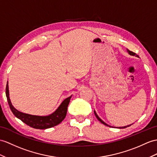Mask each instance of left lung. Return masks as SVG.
I'll list each match as a JSON object with an SVG mask.
<instances>
[{
    "label": "left lung",
    "mask_w": 157,
    "mask_h": 157,
    "mask_svg": "<svg viewBox=\"0 0 157 157\" xmlns=\"http://www.w3.org/2000/svg\"><path fill=\"white\" fill-rule=\"evenodd\" d=\"M127 52H128V54L130 55H132V56H135V55H136L137 57H139V56L138 55H137L136 54V53H135V52H132V51H129V50L128 49H127ZM94 114H95V116H96V117L97 118V119L99 121H100L101 122V123H102V124H104L105 125H106V126H108V127H110V126H109V125H108L107 124H106L105 123V122H103L101 119V118H99L98 117V115H97V113H96V112H95L94 111ZM131 124H130V125H128V126H125V127H118V128H127V127H130V126H131Z\"/></svg>",
    "instance_id": "obj_1"
}]
</instances>
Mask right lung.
<instances>
[{"mask_svg": "<svg viewBox=\"0 0 157 157\" xmlns=\"http://www.w3.org/2000/svg\"><path fill=\"white\" fill-rule=\"evenodd\" d=\"M6 96L7 98V101H8L10 109L11 111L14 114V115L21 120L26 124L29 125V127L36 129L49 128L60 124L64 119V118H65L67 115V107L68 104H69L70 99L71 98V96L70 97H68L66 99H64L63 102L59 106V107L52 114H50L48 116L40 117L30 115V114H29L21 113L14 108V106L12 105V103H11L9 98L8 82H7L6 86Z\"/></svg>", "mask_w": 157, "mask_h": 157, "instance_id": "1", "label": "right lung"}]
</instances>
